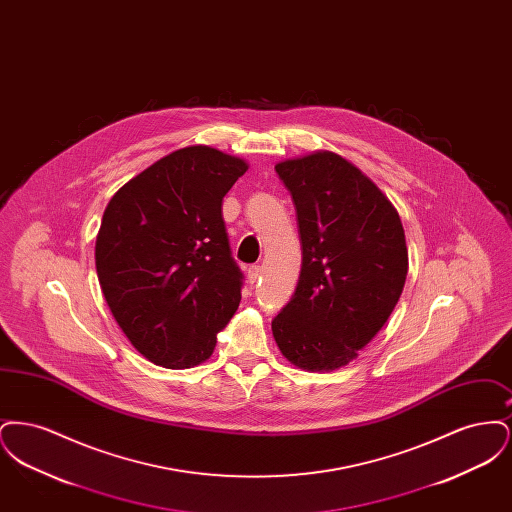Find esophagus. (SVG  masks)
<instances>
[{"label": "esophagus", "instance_id": "1", "mask_svg": "<svg viewBox=\"0 0 512 512\" xmlns=\"http://www.w3.org/2000/svg\"><path fill=\"white\" fill-rule=\"evenodd\" d=\"M261 280V267L253 265V267L247 268V282L249 284H257Z\"/></svg>", "mask_w": 512, "mask_h": 512}]
</instances>
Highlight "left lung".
<instances>
[{
  "label": "left lung",
  "instance_id": "left-lung-1",
  "mask_svg": "<svg viewBox=\"0 0 512 512\" xmlns=\"http://www.w3.org/2000/svg\"><path fill=\"white\" fill-rule=\"evenodd\" d=\"M274 169L292 195L303 261L272 334L293 365L336 370L357 359L401 297L409 270L403 224L380 188L332 151Z\"/></svg>",
  "mask_w": 512,
  "mask_h": 512
}]
</instances>
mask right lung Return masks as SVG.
Instances as JSON below:
<instances>
[{
	"instance_id": "right-lung-1",
	"label": "right lung",
	"mask_w": 512,
	"mask_h": 512,
	"mask_svg": "<svg viewBox=\"0 0 512 512\" xmlns=\"http://www.w3.org/2000/svg\"><path fill=\"white\" fill-rule=\"evenodd\" d=\"M247 171L209 146L176 149L111 197L96 240L105 301L147 361L192 368L213 355L242 299L222 199Z\"/></svg>"
}]
</instances>
